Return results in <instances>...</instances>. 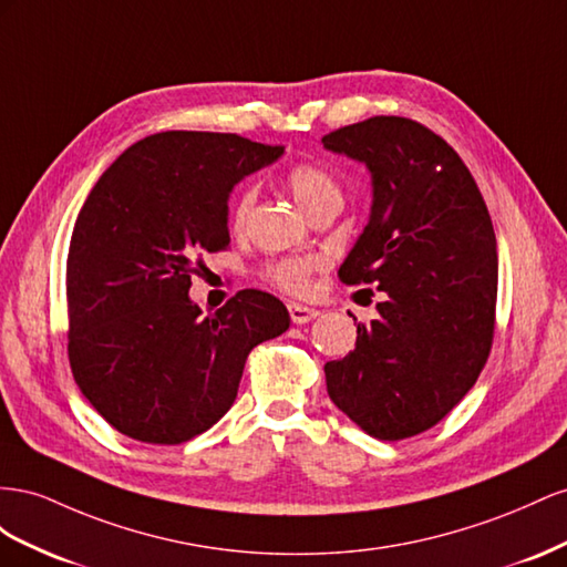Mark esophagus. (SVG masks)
I'll return each instance as SVG.
<instances>
[{
    "mask_svg": "<svg viewBox=\"0 0 567 567\" xmlns=\"http://www.w3.org/2000/svg\"><path fill=\"white\" fill-rule=\"evenodd\" d=\"M289 318H292V322H297V326H303V322H311L313 318L320 316L318 309H313V306H303V303H289Z\"/></svg>",
    "mask_w": 567,
    "mask_h": 567,
    "instance_id": "34e87169",
    "label": "esophagus"
}]
</instances>
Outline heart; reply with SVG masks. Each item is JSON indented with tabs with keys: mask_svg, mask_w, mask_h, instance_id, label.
Segmentation results:
<instances>
[{
	"mask_svg": "<svg viewBox=\"0 0 567 567\" xmlns=\"http://www.w3.org/2000/svg\"><path fill=\"white\" fill-rule=\"evenodd\" d=\"M287 187L295 194L297 204L306 214H311L316 206L326 202H342V192L334 177L320 166L313 164H299L287 173ZM256 204V189L245 187L239 192V197L233 202L230 220L235 228H241L247 223L251 208ZM326 264L322 256H285L280 261H272L266 266V278L272 280L278 287L287 289V292H303L311 282V275Z\"/></svg>",
	"mask_w": 567,
	"mask_h": 567,
	"instance_id": "b5f03b06",
	"label": "heart"
}]
</instances>
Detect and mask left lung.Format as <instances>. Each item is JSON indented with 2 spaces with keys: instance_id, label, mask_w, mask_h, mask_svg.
<instances>
[{
  "instance_id": "1",
  "label": "left lung",
  "mask_w": 567,
  "mask_h": 567,
  "mask_svg": "<svg viewBox=\"0 0 567 567\" xmlns=\"http://www.w3.org/2000/svg\"><path fill=\"white\" fill-rule=\"evenodd\" d=\"M370 173L373 204L339 280L373 282L378 318L326 363L328 394L382 442L420 434L471 392L494 337L492 218L461 156L411 118L375 116L322 137Z\"/></svg>"
}]
</instances>
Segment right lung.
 <instances>
[{
    "instance_id": "1",
    "label": "right lung",
    "mask_w": 567,
    "mask_h": 567,
    "mask_svg": "<svg viewBox=\"0 0 567 567\" xmlns=\"http://www.w3.org/2000/svg\"><path fill=\"white\" fill-rule=\"evenodd\" d=\"M282 154L230 133H156L113 161L80 208L66 264L71 370L131 440L181 444L216 425L249 351L289 328L285 303L258 289L208 316L189 299L199 254L230 241V192Z\"/></svg>"
}]
</instances>
